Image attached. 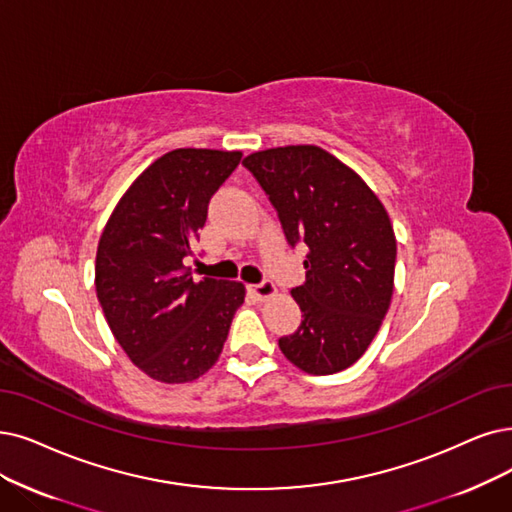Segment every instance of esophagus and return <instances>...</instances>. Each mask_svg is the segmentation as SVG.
Wrapping results in <instances>:
<instances>
[{"mask_svg":"<svg viewBox=\"0 0 512 512\" xmlns=\"http://www.w3.org/2000/svg\"><path fill=\"white\" fill-rule=\"evenodd\" d=\"M250 292H252V294H254V298H258V300H267V298L275 296L277 288H275V283H273V281L264 279V281H260V283L250 285Z\"/></svg>","mask_w":512,"mask_h":512,"instance_id":"34e87169","label":"esophagus"}]
</instances>
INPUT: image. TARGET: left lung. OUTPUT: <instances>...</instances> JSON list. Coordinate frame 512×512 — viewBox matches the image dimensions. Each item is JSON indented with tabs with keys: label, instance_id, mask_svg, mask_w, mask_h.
<instances>
[{
	"label": "left lung",
	"instance_id": "1",
	"mask_svg": "<svg viewBox=\"0 0 512 512\" xmlns=\"http://www.w3.org/2000/svg\"><path fill=\"white\" fill-rule=\"evenodd\" d=\"M277 210L285 239L306 243V281L292 290L302 323L279 349L302 372L351 367L378 334L393 296L391 218L361 176L313 145L243 159Z\"/></svg>",
	"mask_w": 512,
	"mask_h": 512
}]
</instances>
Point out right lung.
Segmentation results:
<instances>
[{
    "instance_id": "right-lung-1",
    "label": "right lung",
    "mask_w": 512,
    "mask_h": 512,
    "mask_svg": "<svg viewBox=\"0 0 512 512\" xmlns=\"http://www.w3.org/2000/svg\"><path fill=\"white\" fill-rule=\"evenodd\" d=\"M241 151L176 149L161 155L119 199L96 252V296L115 340L153 380L193 382L218 361L239 281L193 279V256L208 203Z\"/></svg>"
}]
</instances>
